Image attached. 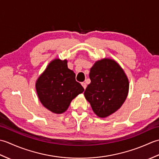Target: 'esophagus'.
<instances>
[{
	"instance_id": "obj_1",
	"label": "esophagus",
	"mask_w": 159,
	"mask_h": 159,
	"mask_svg": "<svg viewBox=\"0 0 159 159\" xmlns=\"http://www.w3.org/2000/svg\"><path fill=\"white\" fill-rule=\"evenodd\" d=\"M81 85H82V86L83 87V88L85 89H86V87H87V84H86L85 83H81Z\"/></svg>"
}]
</instances>
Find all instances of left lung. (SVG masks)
I'll return each mask as SVG.
<instances>
[{
	"label": "left lung",
	"mask_w": 159,
	"mask_h": 159,
	"mask_svg": "<svg viewBox=\"0 0 159 159\" xmlns=\"http://www.w3.org/2000/svg\"><path fill=\"white\" fill-rule=\"evenodd\" d=\"M89 78L91 83L84 96L98 117H107L122 106L128 93L129 81L116 61L109 58L97 61L90 69Z\"/></svg>",
	"instance_id": "8db88e82"
}]
</instances>
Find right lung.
I'll use <instances>...</instances> for the list:
<instances>
[{"instance_id": "add662e5", "label": "right lung", "mask_w": 159, "mask_h": 159, "mask_svg": "<svg viewBox=\"0 0 159 159\" xmlns=\"http://www.w3.org/2000/svg\"><path fill=\"white\" fill-rule=\"evenodd\" d=\"M67 61L53 59L36 80L35 88L42 105L55 114L68 109L71 101L83 92L75 74L67 67Z\"/></svg>"}]
</instances>
